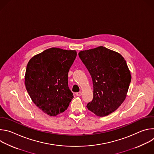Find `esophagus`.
I'll return each mask as SVG.
<instances>
[{
  "mask_svg": "<svg viewBox=\"0 0 154 154\" xmlns=\"http://www.w3.org/2000/svg\"><path fill=\"white\" fill-rule=\"evenodd\" d=\"M82 95V93L81 92H78L76 93V96H81Z\"/></svg>",
  "mask_w": 154,
  "mask_h": 154,
  "instance_id": "1",
  "label": "esophagus"
}]
</instances>
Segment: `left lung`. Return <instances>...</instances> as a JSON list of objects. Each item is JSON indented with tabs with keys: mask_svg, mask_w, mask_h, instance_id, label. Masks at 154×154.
<instances>
[{
	"mask_svg": "<svg viewBox=\"0 0 154 154\" xmlns=\"http://www.w3.org/2000/svg\"><path fill=\"white\" fill-rule=\"evenodd\" d=\"M79 55L93 80V99L86 107L98 116L113 113L125 100L131 82L125 60L103 46L81 51Z\"/></svg>",
	"mask_w": 154,
	"mask_h": 154,
	"instance_id": "8db88e82",
	"label": "left lung"
}]
</instances>
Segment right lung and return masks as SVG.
Instances as JSON below:
<instances>
[{"label": "right lung", "mask_w": 154, "mask_h": 154, "mask_svg": "<svg viewBox=\"0 0 154 154\" xmlns=\"http://www.w3.org/2000/svg\"><path fill=\"white\" fill-rule=\"evenodd\" d=\"M76 56L75 51L52 48L34 56L27 64V91L33 103L49 116L64 112L74 97L68 72Z\"/></svg>", "instance_id": "add662e5"}]
</instances>
